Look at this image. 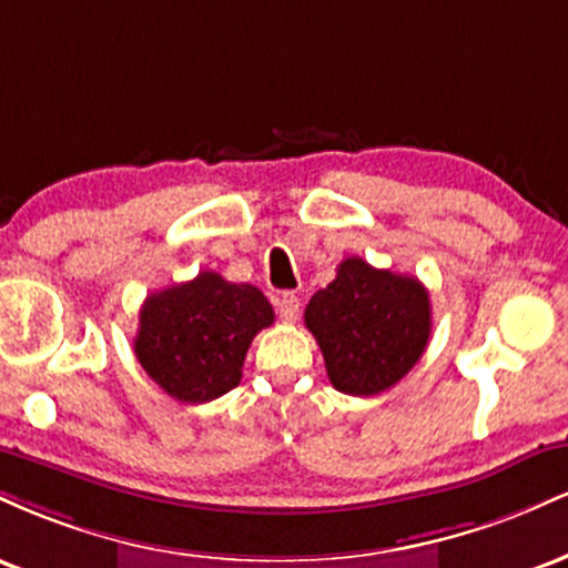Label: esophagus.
<instances>
[{"instance_id": "obj_1", "label": "esophagus", "mask_w": 568, "mask_h": 568, "mask_svg": "<svg viewBox=\"0 0 568 568\" xmlns=\"http://www.w3.org/2000/svg\"><path fill=\"white\" fill-rule=\"evenodd\" d=\"M298 306H302V304H298L296 293L285 291V293H280V296H277V312H280V317H283L285 323H296Z\"/></svg>"}]
</instances>
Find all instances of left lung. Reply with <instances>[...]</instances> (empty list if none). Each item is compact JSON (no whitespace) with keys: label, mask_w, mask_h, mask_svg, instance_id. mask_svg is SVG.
I'll list each match as a JSON object with an SVG mask.
<instances>
[{"label":"left lung","mask_w":568,"mask_h":568,"mask_svg":"<svg viewBox=\"0 0 568 568\" xmlns=\"http://www.w3.org/2000/svg\"><path fill=\"white\" fill-rule=\"evenodd\" d=\"M304 325L338 393L379 395L425 355L433 331L429 293L416 277L349 256L336 266L334 283L310 298Z\"/></svg>","instance_id":"left-lung-1"}]
</instances>
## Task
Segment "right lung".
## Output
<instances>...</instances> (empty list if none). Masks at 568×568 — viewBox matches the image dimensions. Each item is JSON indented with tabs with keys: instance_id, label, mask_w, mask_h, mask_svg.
<instances>
[{
	"instance_id": "right-lung-1",
	"label": "right lung",
	"mask_w": 568,
	"mask_h": 568,
	"mask_svg": "<svg viewBox=\"0 0 568 568\" xmlns=\"http://www.w3.org/2000/svg\"><path fill=\"white\" fill-rule=\"evenodd\" d=\"M272 323L275 310L256 285L200 272L146 296L133 349L168 395L207 403L237 387L253 336Z\"/></svg>"
}]
</instances>
